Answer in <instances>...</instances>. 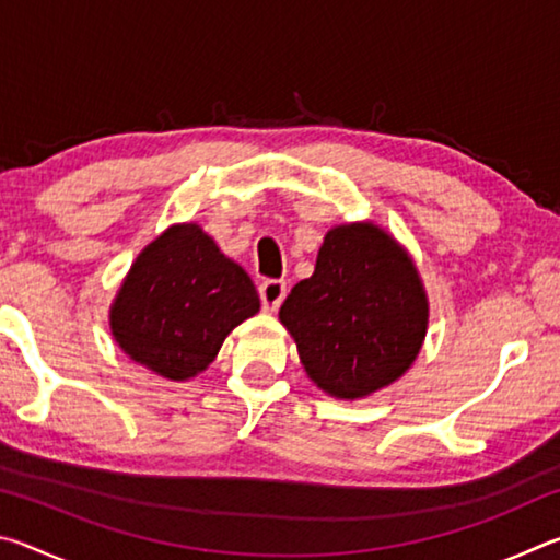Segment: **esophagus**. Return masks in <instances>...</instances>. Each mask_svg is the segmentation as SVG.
Instances as JSON below:
<instances>
[{
  "instance_id": "1",
  "label": "esophagus",
  "mask_w": 560,
  "mask_h": 560,
  "mask_svg": "<svg viewBox=\"0 0 560 560\" xmlns=\"http://www.w3.org/2000/svg\"><path fill=\"white\" fill-rule=\"evenodd\" d=\"M259 296L264 311H277L281 306V301L287 299V283L279 279H267L259 287Z\"/></svg>"
}]
</instances>
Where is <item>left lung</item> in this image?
Returning a JSON list of instances; mask_svg holds the SVG:
<instances>
[{
	"label": "left lung",
	"mask_w": 560,
	"mask_h": 560,
	"mask_svg": "<svg viewBox=\"0 0 560 560\" xmlns=\"http://www.w3.org/2000/svg\"><path fill=\"white\" fill-rule=\"evenodd\" d=\"M320 390L358 400L405 375L428 334V293L412 259L371 222L326 234L314 277L279 311Z\"/></svg>",
	"instance_id": "1"
}]
</instances>
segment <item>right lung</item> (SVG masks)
I'll list each match as a JSON object with an SVG mask.
<instances>
[{
    "mask_svg": "<svg viewBox=\"0 0 560 560\" xmlns=\"http://www.w3.org/2000/svg\"><path fill=\"white\" fill-rule=\"evenodd\" d=\"M259 311V293L197 224H173L132 261L110 306V334L167 381L202 373L224 338Z\"/></svg>",
    "mask_w": 560,
    "mask_h": 560,
    "instance_id": "obj_1",
    "label": "right lung"
}]
</instances>
